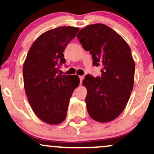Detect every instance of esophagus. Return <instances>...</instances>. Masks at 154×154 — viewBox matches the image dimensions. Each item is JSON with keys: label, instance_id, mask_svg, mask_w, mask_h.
Masks as SVG:
<instances>
[{"label": "esophagus", "instance_id": "obj_1", "mask_svg": "<svg viewBox=\"0 0 154 154\" xmlns=\"http://www.w3.org/2000/svg\"><path fill=\"white\" fill-rule=\"evenodd\" d=\"M79 79H80V82H82L83 79H84V76H79Z\"/></svg>", "mask_w": 154, "mask_h": 154}]
</instances>
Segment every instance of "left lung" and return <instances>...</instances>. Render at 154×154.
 Here are the masks:
<instances>
[{"label": "left lung", "instance_id": "8db88e82", "mask_svg": "<svg viewBox=\"0 0 154 154\" xmlns=\"http://www.w3.org/2000/svg\"><path fill=\"white\" fill-rule=\"evenodd\" d=\"M77 38L90 51L93 65L103 66L100 77L87 75L85 102L88 114L99 122L116 119L128 103L133 88L135 63L124 39L103 24H91L79 32Z\"/></svg>", "mask_w": 154, "mask_h": 154}]
</instances>
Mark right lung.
I'll list each match as a JSON object with an SVG mask.
<instances>
[{"mask_svg":"<svg viewBox=\"0 0 154 154\" xmlns=\"http://www.w3.org/2000/svg\"><path fill=\"white\" fill-rule=\"evenodd\" d=\"M79 28L60 26L40 35L33 43L23 66L24 89L39 119L58 125L66 116L72 93L79 84L77 75H61L66 63L63 51Z\"/></svg>","mask_w":154,"mask_h":154,"instance_id":"right-lung-1","label":"right lung"}]
</instances>
